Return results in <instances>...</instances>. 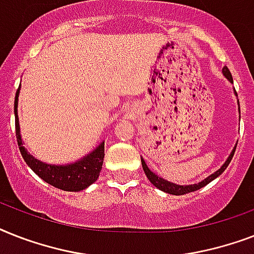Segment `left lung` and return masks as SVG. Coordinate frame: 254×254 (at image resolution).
Instances as JSON below:
<instances>
[{
    "mask_svg": "<svg viewBox=\"0 0 254 254\" xmlns=\"http://www.w3.org/2000/svg\"><path fill=\"white\" fill-rule=\"evenodd\" d=\"M222 73H223V75L226 78H227L228 80H230L231 83H234V79H232V75H231L230 70L227 69V67H223V70H222ZM234 92L235 95L238 96V94H236V91H235L234 88ZM239 104V103H238ZM239 113H240V104H239ZM238 145V143H236ZM235 150H236V146L234 147V150L231 151V154L228 155L227 160L223 163V166L220 167L219 170L215 171L214 174H211L210 176H207L206 179H203L202 181H199V183H197V184H190V185H179V184H175V183H171V181L166 180V179H163V177L158 176L156 174H154L150 168L147 167V164H146L145 159L143 158H141V162H142V168H143V171H145L146 176H147V179L150 180V183H151L154 187H156L158 189H160L162 191H166V193H170V194H174V195H183V194H187V193H190V191H195L198 190V189H201V188H203L205 185H207L209 183H211L213 180H215L216 177L220 176V175L223 174L224 170L227 168L228 164L231 163V160H232V156H234L235 154Z\"/></svg>",
    "mask_w": 254,
    "mask_h": 254,
    "instance_id": "obj_1",
    "label": "left lung"
}]
</instances>
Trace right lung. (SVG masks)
Segmentation results:
<instances>
[{"instance_id": "right-lung-1", "label": "right lung", "mask_w": 254, "mask_h": 254, "mask_svg": "<svg viewBox=\"0 0 254 254\" xmlns=\"http://www.w3.org/2000/svg\"><path fill=\"white\" fill-rule=\"evenodd\" d=\"M20 86L15 95L14 102V115H15V131L16 141L19 146V151L23 156L24 162L40 179L48 183L52 187L63 189L66 191H80L88 188L98 180L99 174L102 171L104 160V141L100 145L88 152L83 158L67 164H48L41 162L32 156L23 146V139L20 135L19 119H18V99H19Z\"/></svg>"}]
</instances>
